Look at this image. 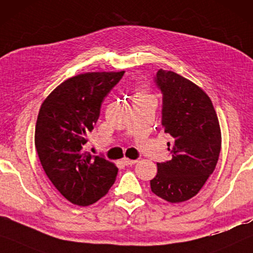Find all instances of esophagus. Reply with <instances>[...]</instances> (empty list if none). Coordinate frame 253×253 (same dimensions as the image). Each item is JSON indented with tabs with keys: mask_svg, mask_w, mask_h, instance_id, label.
<instances>
[{
	"mask_svg": "<svg viewBox=\"0 0 253 253\" xmlns=\"http://www.w3.org/2000/svg\"><path fill=\"white\" fill-rule=\"evenodd\" d=\"M123 163L125 164V165L129 166V165H134V164H136L137 161L136 159H129V158H124L123 159Z\"/></svg>",
	"mask_w": 253,
	"mask_h": 253,
	"instance_id": "34e87169",
	"label": "esophagus"
}]
</instances>
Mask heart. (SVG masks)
<instances>
[{"instance_id": "b5f03b06", "label": "heart", "mask_w": 253, "mask_h": 253, "mask_svg": "<svg viewBox=\"0 0 253 253\" xmlns=\"http://www.w3.org/2000/svg\"><path fill=\"white\" fill-rule=\"evenodd\" d=\"M145 96H148L147 92H145L143 89H138L136 91V94H135V98H138V97H145Z\"/></svg>"}]
</instances>
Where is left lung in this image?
Listing matches in <instances>:
<instances>
[{
  "instance_id": "8db88e82",
  "label": "left lung",
  "mask_w": 253,
  "mask_h": 253,
  "mask_svg": "<svg viewBox=\"0 0 253 253\" xmlns=\"http://www.w3.org/2000/svg\"><path fill=\"white\" fill-rule=\"evenodd\" d=\"M155 83L163 94L162 125L173 137L172 159L157 163L151 191L169 203L193 198L214 170L221 150V130L208 94L172 71L159 70Z\"/></svg>"
}]
</instances>
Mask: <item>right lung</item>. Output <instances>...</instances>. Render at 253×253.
Here are the masks:
<instances>
[{
	"label": "right lung",
	"mask_w": 253,
	"mask_h": 253,
	"mask_svg": "<svg viewBox=\"0 0 253 253\" xmlns=\"http://www.w3.org/2000/svg\"><path fill=\"white\" fill-rule=\"evenodd\" d=\"M125 71L88 72L57 86L42 103L35 126V148L45 174L72 204L88 206L115 183V164L86 151L103 99Z\"/></svg>",
	"instance_id": "1"
}]
</instances>
